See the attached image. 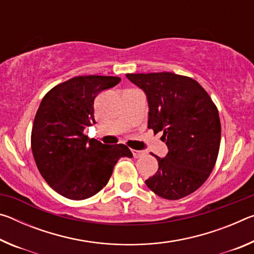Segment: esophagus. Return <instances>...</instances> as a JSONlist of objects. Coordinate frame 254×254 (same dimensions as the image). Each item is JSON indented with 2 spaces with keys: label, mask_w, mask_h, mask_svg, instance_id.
Listing matches in <instances>:
<instances>
[{
  "label": "esophagus",
  "mask_w": 254,
  "mask_h": 254,
  "mask_svg": "<svg viewBox=\"0 0 254 254\" xmlns=\"http://www.w3.org/2000/svg\"><path fill=\"white\" fill-rule=\"evenodd\" d=\"M144 153L145 152L143 151V150H132V154H133V157H134V158L143 157Z\"/></svg>",
  "instance_id": "esophagus-1"
}]
</instances>
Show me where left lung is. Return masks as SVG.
<instances>
[{"label":"left lung","mask_w":254,"mask_h":254,"mask_svg":"<svg viewBox=\"0 0 254 254\" xmlns=\"http://www.w3.org/2000/svg\"><path fill=\"white\" fill-rule=\"evenodd\" d=\"M142 89L149 106L148 127L168 147L154 156L158 171L145 185L158 196L179 199L197 190L216 162L221 143L217 107L195 79L173 72L127 74Z\"/></svg>","instance_id":"8db88e82"}]
</instances>
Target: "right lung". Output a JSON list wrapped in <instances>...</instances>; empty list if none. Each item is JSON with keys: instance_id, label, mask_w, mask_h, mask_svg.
Listing matches in <instances>:
<instances>
[{"instance_id": "right-lung-1", "label": "right lung", "mask_w": 254, "mask_h": 254, "mask_svg": "<svg viewBox=\"0 0 254 254\" xmlns=\"http://www.w3.org/2000/svg\"><path fill=\"white\" fill-rule=\"evenodd\" d=\"M120 81L113 76H78L42 98L31 133L33 158L47 184L66 198L81 200L97 194L119 159L133 157L126 144H103L84 134L96 123L95 97Z\"/></svg>"}]
</instances>
